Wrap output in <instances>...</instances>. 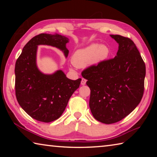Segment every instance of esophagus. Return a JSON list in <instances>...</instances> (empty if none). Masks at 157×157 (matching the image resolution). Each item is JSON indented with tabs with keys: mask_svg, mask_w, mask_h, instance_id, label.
Instances as JSON below:
<instances>
[{
	"mask_svg": "<svg viewBox=\"0 0 157 157\" xmlns=\"http://www.w3.org/2000/svg\"><path fill=\"white\" fill-rule=\"evenodd\" d=\"M86 79H84V78L82 79V81H81V84L82 85H85V84H86Z\"/></svg>",
	"mask_w": 157,
	"mask_h": 157,
	"instance_id": "34e87169",
	"label": "esophagus"
}]
</instances>
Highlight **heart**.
<instances>
[{
	"label": "heart",
	"mask_w": 157,
	"mask_h": 157,
	"mask_svg": "<svg viewBox=\"0 0 157 157\" xmlns=\"http://www.w3.org/2000/svg\"><path fill=\"white\" fill-rule=\"evenodd\" d=\"M109 55L110 49L107 45L94 43L76 50L72 56V62L76 67L82 68L90 63L94 64L102 62L107 59Z\"/></svg>",
	"instance_id": "obj_1"
}]
</instances>
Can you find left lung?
Returning <instances> with one entry per match:
<instances>
[{
  "mask_svg": "<svg viewBox=\"0 0 157 157\" xmlns=\"http://www.w3.org/2000/svg\"><path fill=\"white\" fill-rule=\"evenodd\" d=\"M110 36L119 45L116 56L82 73L91 90L90 109L105 124L121 121L139 105L145 77V64L133 41L118 34Z\"/></svg>",
  "mask_w": 157,
  "mask_h": 157,
  "instance_id": "obj_1",
  "label": "left lung"
}]
</instances>
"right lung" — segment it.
I'll use <instances>...</instances> for the list:
<instances>
[{"label":"right lung","mask_w":157,"mask_h":157,"mask_svg":"<svg viewBox=\"0 0 157 157\" xmlns=\"http://www.w3.org/2000/svg\"><path fill=\"white\" fill-rule=\"evenodd\" d=\"M69 39L60 34L42 33L31 39L23 48L15 64V91L18 104L32 118L50 123L62 116L71 95L82 79L72 80L62 71L44 74L36 66L39 45H48L62 50L67 57Z\"/></svg>","instance_id":"right-lung-1"}]
</instances>
